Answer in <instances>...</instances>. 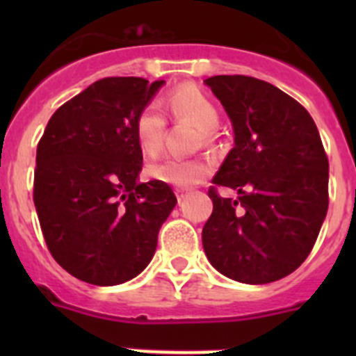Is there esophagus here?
Masks as SVG:
<instances>
[{
  "instance_id": "esophagus-1",
  "label": "esophagus",
  "mask_w": 356,
  "mask_h": 356,
  "mask_svg": "<svg viewBox=\"0 0 356 356\" xmlns=\"http://www.w3.org/2000/svg\"><path fill=\"white\" fill-rule=\"evenodd\" d=\"M175 193H176V197H178V203H181V201H184L185 197H187L188 191H187V188H176Z\"/></svg>"
}]
</instances>
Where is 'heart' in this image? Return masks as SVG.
Listing matches in <instances>:
<instances>
[{"label": "heart", "mask_w": 356, "mask_h": 356, "mask_svg": "<svg viewBox=\"0 0 356 356\" xmlns=\"http://www.w3.org/2000/svg\"><path fill=\"white\" fill-rule=\"evenodd\" d=\"M163 106L176 121H187L200 130V140L209 143L219 124V112L213 102L194 85H180L163 99ZM137 144L144 155H159L165 135V119L155 106H144L134 122ZM210 165L200 159H160L146 168L151 180L172 187H193L209 176Z\"/></svg>", "instance_id": "heart-1"}]
</instances>
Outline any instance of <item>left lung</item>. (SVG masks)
Wrapping results in <instances>:
<instances>
[{
	"label": "left lung",
	"instance_id": "1",
	"mask_svg": "<svg viewBox=\"0 0 356 356\" xmlns=\"http://www.w3.org/2000/svg\"><path fill=\"white\" fill-rule=\"evenodd\" d=\"M234 127V147L213 176L203 250L221 275L271 284L312 251L328 212V156L303 105L242 74L207 78ZM217 186L238 191L221 198Z\"/></svg>",
	"mask_w": 356,
	"mask_h": 356
}]
</instances>
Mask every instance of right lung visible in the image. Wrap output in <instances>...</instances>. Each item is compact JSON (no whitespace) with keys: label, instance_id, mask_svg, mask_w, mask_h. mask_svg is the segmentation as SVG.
<instances>
[{"label":"right lung","instance_id":"obj_1","mask_svg":"<svg viewBox=\"0 0 356 356\" xmlns=\"http://www.w3.org/2000/svg\"><path fill=\"white\" fill-rule=\"evenodd\" d=\"M163 80L94 81L49 119L37 146L33 203L44 241L69 275L119 285L146 269L159 229L176 205L172 188L139 184L143 149L134 122Z\"/></svg>","mask_w":356,"mask_h":356}]
</instances>
